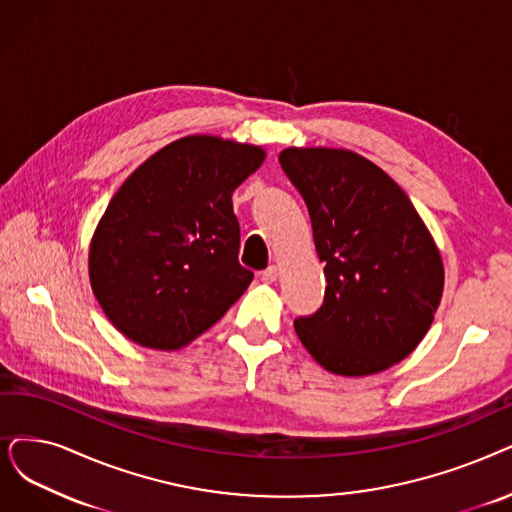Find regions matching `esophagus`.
Listing matches in <instances>:
<instances>
[{
    "mask_svg": "<svg viewBox=\"0 0 512 512\" xmlns=\"http://www.w3.org/2000/svg\"><path fill=\"white\" fill-rule=\"evenodd\" d=\"M277 277H279V267H269V269H264L262 273H260V279L264 281V283H275L277 281Z\"/></svg>",
    "mask_w": 512,
    "mask_h": 512,
    "instance_id": "esophagus-1",
    "label": "esophagus"
}]
</instances>
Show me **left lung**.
Here are the masks:
<instances>
[{
  "mask_svg": "<svg viewBox=\"0 0 512 512\" xmlns=\"http://www.w3.org/2000/svg\"><path fill=\"white\" fill-rule=\"evenodd\" d=\"M279 163L309 208L325 298L294 321L323 370L370 376L410 355L443 296L437 243L397 182L355 151L288 147Z\"/></svg>",
  "mask_w": 512,
  "mask_h": 512,
  "instance_id": "left-lung-1",
  "label": "left lung"
}]
</instances>
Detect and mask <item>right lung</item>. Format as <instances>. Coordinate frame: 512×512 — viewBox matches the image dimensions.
<instances>
[{"label":"right lung","mask_w":512,"mask_h":512,"mask_svg":"<svg viewBox=\"0 0 512 512\" xmlns=\"http://www.w3.org/2000/svg\"><path fill=\"white\" fill-rule=\"evenodd\" d=\"M267 151L210 134L178 138L126 178L90 241L92 292L132 342L176 351L248 290L233 191Z\"/></svg>","instance_id":"add662e5"}]
</instances>
